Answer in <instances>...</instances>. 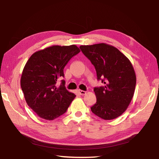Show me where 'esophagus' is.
<instances>
[{
    "instance_id": "34e87169",
    "label": "esophagus",
    "mask_w": 159,
    "mask_h": 159,
    "mask_svg": "<svg viewBox=\"0 0 159 159\" xmlns=\"http://www.w3.org/2000/svg\"><path fill=\"white\" fill-rule=\"evenodd\" d=\"M78 92H79V93L80 94V95H85V94L86 93L85 91H83V90L79 89V90H78Z\"/></svg>"
}]
</instances>
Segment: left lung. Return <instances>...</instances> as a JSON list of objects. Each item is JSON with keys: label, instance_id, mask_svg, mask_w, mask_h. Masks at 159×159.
<instances>
[{"label": "left lung", "instance_id": "1", "mask_svg": "<svg viewBox=\"0 0 159 159\" xmlns=\"http://www.w3.org/2000/svg\"><path fill=\"white\" fill-rule=\"evenodd\" d=\"M80 48L95 67L97 79L104 84L94 87L96 103L91 110L103 120L116 119L126 110L134 95L136 75L133 65L119 50L107 43Z\"/></svg>", "mask_w": 159, "mask_h": 159}]
</instances>
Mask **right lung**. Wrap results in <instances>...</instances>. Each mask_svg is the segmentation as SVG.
Listing matches in <instances>:
<instances>
[{
	"label": "right lung",
	"instance_id": "right-lung-1",
	"mask_svg": "<svg viewBox=\"0 0 159 159\" xmlns=\"http://www.w3.org/2000/svg\"><path fill=\"white\" fill-rule=\"evenodd\" d=\"M80 52L76 45L52 46L33 53L24 67L20 85L29 107L37 115L53 120L66 112L76 95L69 92L65 80L57 87L70 59Z\"/></svg>",
	"mask_w": 159,
	"mask_h": 159
}]
</instances>
